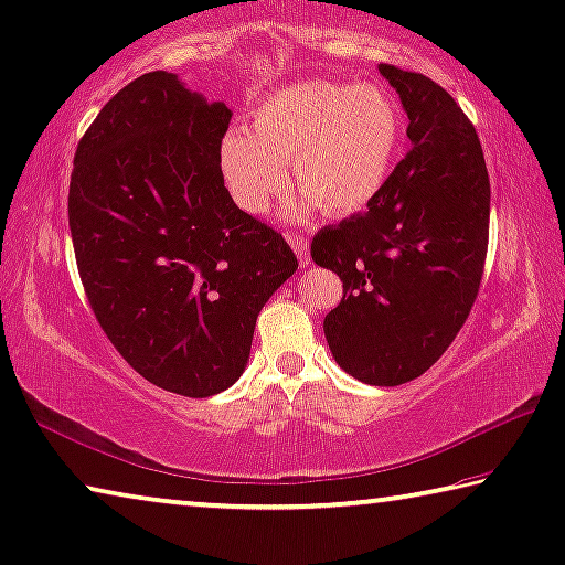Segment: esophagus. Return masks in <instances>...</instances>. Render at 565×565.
<instances>
[{
	"mask_svg": "<svg viewBox=\"0 0 565 565\" xmlns=\"http://www.w3.org/2000/svg\"><path fill=\"white\" fill-rule=\"evenodd\" d=\"M286 241H289V246H291L294 250H297L299 264H301V266H309V264H311V256H309L307 238H303L301 234H286Z\"/></svg>",
	"mask_w": 565,
	"mask_h": 565,
	"instance_id": "34e87169",
	"label": "esophagus"
}]
</instances>
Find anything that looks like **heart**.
I'll list each match as a JSON object with an SVG mask.
<instances>
[{
    "label": "heart",
    "instance_id": "heart-1",
    "mask_svg": "<svg viewBox=\"0 0 565 565\" xmlns=\"http://www.w3.org/2000/svg\"><path fill=\"white\" fill-rule=\"evenodd\" d=\"M402 142L405 113L387 87L307 79L258 100L250 130L223 132L218 163L234 201L254 216L284 191L289 163L301 211L349 216L384 191Z\"/></svg>",
    "mask_w": 565,
    "mask_h": 565
}]
</instances>
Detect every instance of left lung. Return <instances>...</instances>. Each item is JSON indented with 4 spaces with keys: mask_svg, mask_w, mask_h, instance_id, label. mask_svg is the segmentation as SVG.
<instances>
[{
    "mask_svg": "<svg viewBox=\"0 0 565 565\" xmlns=\"http://www.w3.org/2000/svg\"><path fill=\"white\" fill-rule=\"evenodd\" d=\"M407 113L409 153L364 213L321 228L311 258L344 284L324 317L337 364L374 387L427 372L478 297L488 250L490 181L478 132L445 89L380 65Z\"/></svg>",
    "mask_w": 565,
    "mask_h": 565,
    "instance_id": "8db88e82",
    "label": "left lung"
}]
</instances>
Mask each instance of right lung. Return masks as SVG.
Segmentation results:
<instances>
[{
	"mask_svg": "<svg viewBox=\"0 0 565 565\" xmlns=\"http://www.w3.org/2000/svg\"><path fill=\"white\" fill-rule=\"evenodd\" d=\"M231 115L173 73L142 75L89 125L70 181L97 321L132 370L183 397L218 395L244 374L258 311L299 268L223 185Z\"/></svg>",
	"mask_w": 565,
	"mask_h": 565,
	"instance_id": "1",
	"label": "right lung"
}]
</instances>
